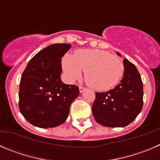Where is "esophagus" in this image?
Listing matches in <instances>:
<instances>
[{"instance_id": "esophagus-1", "label": "esophagus", "mask_w": 160, "mask_h": 160, "mask_svg": "<svg viewBox=\"0 0 160 160\" xmlns=\"http://www.w3.org/2000/svg\"><path fill=\"white\" fill-rule=\"evenodd\" d=\"M85 89H86V88H83V87H81V86L79 87V90H80V93L83 92V91H85Z\"/></svg>"}]
</instances>
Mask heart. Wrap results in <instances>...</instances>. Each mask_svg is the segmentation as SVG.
I'll list each match as a JSON object with an SVG mask.
<instances>
[{
	"mask_svg": "<svg viewBox=\"0 0 160 160\" xmlns=\"http://www.w3.org/2000/svg\"><path fill=\"white\" fill-rule=\"evenodd\" d=\"M62 68L69 81L80 78L85 71L87 83L93 89L105 91L116 86L124 72L123 62L109 52L98 49H83L74 57L66 55Z\"/></svg>",
	"mask_w": 160,
	"mask_h": 160,
	"instance_id": "heart-1",
	"label": "heart"
}]
</instances>
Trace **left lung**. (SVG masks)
I'll list each match as a JSON object with an SVG mask.
<instances>
[{"mask_svg": "<svg viewBox=\"0 0 160 160\" xmlns=\"http://www.w3.org/2000/svg\"><path fill=\"white\" fill-rule=\"evenodd\" d=\"M119 56L120 54L116 52ZM120 83L106 92H96L92 105L94 119L102 126L123 128L134 121L143 106V83L137 68L123 59Z\"/></svg>", "mask_w": 160, "mask_h": 160, "instance_id": "1", "label": "left lung"}]
</instances>
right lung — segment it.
Here are the masks:
<instances>
[{"mask_svg": "<svg viewBox=\"0 0 160 160\" xmlns=\"http://www.w3.org/2000/svg\"><path fill=\"white\" fill-rule=\"evenodd\" d=\"M69 44L49 45L34 55L26 66L19 85V110L25 119L41 128H55L67 119L79 88L61 80V58Z\"/></svg>", "mask_w": 160, "mask_h": 160, "instance_id": "1", "label": "right lung"}]
</instances>
